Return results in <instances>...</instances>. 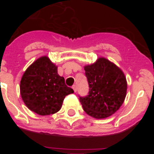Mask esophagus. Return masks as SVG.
Instances as JSON below:
<instances>
[{
	"instance_id": "esophagus-1",
	"label": "esophagus",
	"mask_w": 154,
	"mask_h": 154,
	"mask_svg": "<svg viewBox=\"0 0 154 154\" xmlns=\"http://www.w3.org/2000/svg\"><path fill=\"white\" fill-rule=\"evenodd\" d=\"M72 89H73V90H74V92H76V91H77V87H76L75 85H72Z\"/></svg>"
}]
</instances>
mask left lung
I'll use <instances>...</instances> for the list:
<instances>
[{
  "label": "left lung",
  "instance_id": "left-lung-1",
  "mask_svg": "<svg viewBox=\"0 0 154 154\" xmlns=\"http://www.w3.org/2000/svg\"><path fill=\"white\" fill-rule=\"evenodd\" d=\"M89 86V95L80 97L83 109L96 119H105L115 113L125 100L127 82L117 65L101 57L84 67Z\"/></svg>",
  "mask_w": 154,
  "mask_h": 154
}]
</instances>
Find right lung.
I'll list each match as a JSON object with an SVG mask.
<instances>
[{
	"label": "right lung",
	"instance_id": "1",
	"mask_svg": "<svg viewBox=\"0 0 154 154\" xmlns=\"http://www.w3.org/2000/svg\"><path fill=\"white\" fill-rule=\"evenodd\" d=\"M20 92L24 104L41 116L54 114L61 109L66 96L74 91L58 74V67L48 56H42L23 74Z\"/></svg>",
	"mask_w": 154,
	"mask_h": 154
}]
</instances>
